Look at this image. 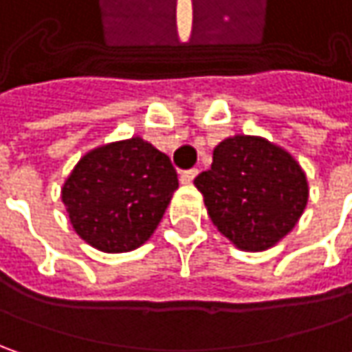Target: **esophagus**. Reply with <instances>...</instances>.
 <instances>
[{
  "label": "esophagus",
  "instance_id": "1",
  "mask_svg": "<svg viewBox=\"0 0 352 352\" xmlns=\"http://www.w3.org/2000/svg\"><path fill=\"white\" fill-rule=\"evenodd\" d=\"M197 176V170L192 168V170H184L182 174H180V182L182 184H190L194 178Z\"/></svg>",
  "mask_w": 352,
  "mask_h": 352
}]
</instances>
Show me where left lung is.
<instances>
[{
  "label": "left lung",
  "instance_id": "1",
  "mask_svg": "<svg viewBox=\"0 0 352 352\" xmlns=\"http://www.w3.org/2000/svg\"><path fill=\"white\" fill-rule=\"evenodd\" d=\"M208 215L236 249L266 250L290 233L307 204V180L296 158L263 137L235 135L213 151L197 176Z\"/></svg>",
  "mask_w": 352,
  "mask_h": 352
}]
</instances>
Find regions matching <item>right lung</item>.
<instances>
[{"label":"right lung","instance_id":"right-lung-1","mask_svg":"<svg viewBox=\"0 0 352 352\" xmlns=\"http://www.w3.org/2000/svg\"><path fill=\"white\" fill-rule=\"evenodd\" d=\"M178 174L141 137L109 142L82 156L62 186L74 231L103 252H129L155 233Z\"/></svg>","mask_w":352,"mask_h":352}]
</instances>
